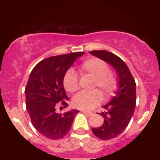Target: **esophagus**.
<instances>
[{
	"mask_svg": "<svg viewBox=\"0 0 160 160\" xmlns=\"http://www.w3.org/2000/svg\"><path fill=\"white\" fill-rule=\"evenodd\" d=\"M82 113H83L84 114H86L88 116H92L94 113H92V112H88V111H81Z\"/></svg>",
	"mask_w": 160,
	"mask_h": 160,
	"instance_id": "esophagus-1",
	"label": "esophagus"
}]
</instances>
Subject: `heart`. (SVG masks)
Returning <instances> with one entry per match:
<instances>
[{
	"instance_id": "obj_1",
	"label": "heart",
	"mask_w": 160,
	"mask_h": 160,
	"mask_svg": "<svg viewBox=\"0 0 160 160\" xmlns=\"http://www.w3.org/2000/svg\"><path fill=\"white\" fill-rule=\"evenodd\" d=\"M79 72L81 75L89 74L93 78L92 87L100 88L106 97H109L114 92L117 87V80L114 73L108 69L105 62L98 58H90L87 59L79 68ZM63 85L69 92H74L78 89V78L74 70L70 69L65 73L63 78ZM102 95L98 89L89 92H80L72 99V104L74 108L80 110L93 109L101 103Z\"/></svg>"
}]
</instances>
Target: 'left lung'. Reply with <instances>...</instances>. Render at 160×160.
<instances>
[{
    "label": "left lung",
    "mask_w": 160,
    "mask_h": 160,
    "mask_svg": "<svg viewBox=\"0 0 160 160\" xmlns=\"http://www.w3.org/2000/svg\"><path fill=\"white\" fill-rule=\"evenodd\" d=\"M89 53L111 65L117 72L118 89L111 102L103 106L104 111L100 113L104 119L103 124L92 128L98 138L110 140L120 135L131 120L136 103V84L128 66L120 57L106 50Z\"/></svg>",
    "instance_id": "obj_1"
}]
</instances>
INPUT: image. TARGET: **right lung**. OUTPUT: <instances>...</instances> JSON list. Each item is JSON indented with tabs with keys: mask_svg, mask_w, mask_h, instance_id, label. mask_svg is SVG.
I'll list each match as a JSON object with an SVG mask.
<instances>
[{
	"mask_svg": "<svg viewBox=\"0 0 160 160\" xmlns=\"http://www.w3.org/2000/svg\"><path fill=\"white\" fill-rule=\"evenodd\" d=\"M83 53L49 57L40 62L31 72L25 89L26 109L33 126L47 138L57 140L65 137L80 112L71 110L62 114L56 109L59 102L64 108L68 105L66 102L68 97L63 86L64 76Z\"/></svg>",
	"mask_w": 160,
	"mask_h": 160,
	"instance_id": "obj_1",
	"label": "right lung"
}]
</instances>
